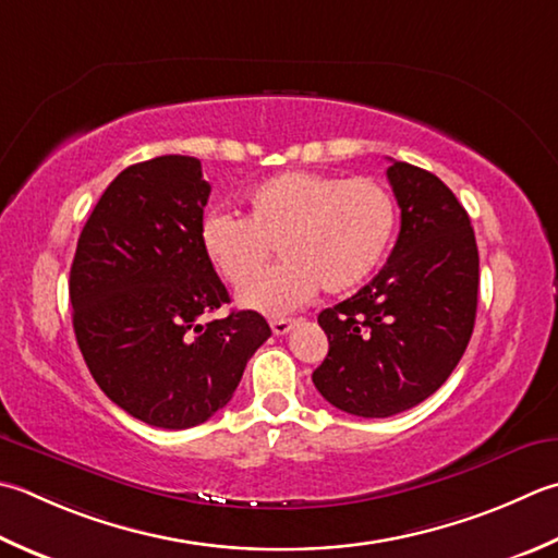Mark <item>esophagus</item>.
Returning a JSON list of instances; mask_svg holds the SVG:
<instances>
[{
	"label": "esophagus",
	"mask_w": 558,
	"mask_h": 558,
	"mask_svg": "<svg viewBox=\"0 0 558 558\" xmlns=\"http://www.w3.org/2000/svg\"><path fill=\"white\" fill-rule=\"evenodd\" d=\"M292 326H294L292 319H276V322H270V329H272V333H276V336L290 333Z\"/></svg>",
	"instance_id": "obj_1"
}]
</instances>
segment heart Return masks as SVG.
<instances>
[{
	"label": "heart",
	"instance_id": "heart-1",
	"mask_svg": "<svg viewBox=\"0 0 558 558\" xmlns=\"http://www.w3.org/2000/svg\"><path fill=\"white\" fill-rule=\"evenodd\" d=\"M248 213H210L201 246L210 266L234 288H245L265 267L271 246L283 264L239 294L246 310L286 316L316 290L351 292L385 260L397 229V203L373 179L316 171H286L258 183Z\"/></svg>",
	"mask_w": 558,
	"mask_h": 558
}]
</instances>
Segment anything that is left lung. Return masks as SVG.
Here are the masks:
<instances>
[{
	"label": "left lung",
	"instance_id": "1",
	"mask_svg": "<svg viewBox=\"0 0 558 558\" xmlns=\"http://www.w3.org/2000/svg\"><path fill=\"white\" fill-rule=\"evenodd\" d=\"M401 207L395 251L353 298L319 314L329 355L312 381L336 409L387 418L435 395L474 331L478 248L469 215L435 173L387 169Z\"/></svg>",
	"mask_w": 558,
	"mask_h": 558
}]
</instances>
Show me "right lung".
Returning a JSON list of instances; mask_svg holds the SVG:
<instances>
[{"mask_svg":"<svg viewBox=\"0 0 558 558\" xmlns=\"http://www.w3.org/2000/svg\"><path fill=\"white\" fill-rule=\"evenodd\" d=\"M210 183L195 157L120 171L86 220L70 270L74 336L96 385L130 416L167 430L205 423L232 399L270 336L258 312H229L201 246Z\"/></svg>","mask_w":558,"mask_h":558,"instance_id":"add662e5","label":"right lung"}]
</instances>
